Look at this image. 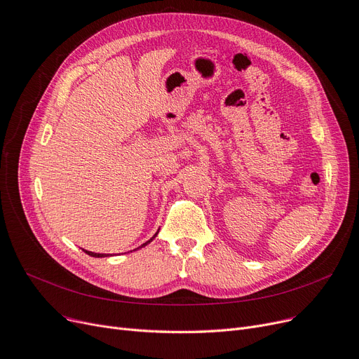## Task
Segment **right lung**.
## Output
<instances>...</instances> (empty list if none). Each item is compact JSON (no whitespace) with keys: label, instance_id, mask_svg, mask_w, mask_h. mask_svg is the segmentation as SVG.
<instances>
[{"label":"right lung","instance_id":"obj_1","mask_svg":"<svg viewBox=\"0 0 359 359\" xmlns=\"http://www.w3.org/2000/svg\"><path fill=\"white\" fill-rule=\"evenodd\" d=\"M158 231H159V230H158ZM158 231H156V233H155V235H154V236H152V238H151L149 241H147L146 243H143V245H142V246H139V248H143V246H146L147 243H151V242H152V241H154V239L156 238V235H158ZM139 248H137V249H139ZM135 250H136V249H135ZM86 254H88L90 257H94V258H105V257H109L107 254H95V252H90V250H86Z\"/></svg>","mask_w":359,"mask_h":359}]
</instances>
